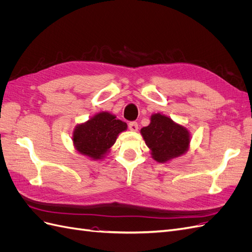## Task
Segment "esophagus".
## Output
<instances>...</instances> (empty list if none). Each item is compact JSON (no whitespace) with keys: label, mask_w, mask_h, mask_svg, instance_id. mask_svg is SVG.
<instances>
[{"label":"esophagus","mask_w":252,"mask_h":252,"mask_svg":"<svg viewBox=\"0 0 252 252\" xmlns=\"http://www.w3.org/2000/svg\"><path fill=\"white\" fill-rule=\"evenodd\" d=\"M128 128L130 129L131 131H138L139 125H138V123H136V122H130V123L128 124Z\"/></svg>","instance_id":"obj_1"}]
</instances>
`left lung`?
Segmentation results:
<instances>
[{"label": "left lung", "instance_id": "left-lung-1", "mask_svg": "<svg viewBox=\"0 0 252 252\" xmlns=\"http://www.w3.org/2000/svg\"><path fill=\"white\" fill-rule=\"evenodd\" d=\"M143 139L158 163L184 155L188 150L190 134L187 129L161 113L152 114L150 124L141 129Z\"/></svg>", "mask_w": 252, "mask_h": 252}]
</instances>
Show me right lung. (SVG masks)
Segmentation results:
<instances>
[{"instance_id":"right-lung-1","label":"right lung","mask_w":252,"mask_h":252,"mask_svg":"<svg viewBox=\"0 0 252 252\" xmlns=\"http://www.w3.org/2000/svg\"><path fill=\"white\" fill-rule=\"evenodd\" d=\"M126 129L125 122L118 120L109 112L103 111L96 113L86 123L75 127L72 141L75 149L81 155L93 159H100L116 143L119 133Z\"/></svg>"}]
</instances>
